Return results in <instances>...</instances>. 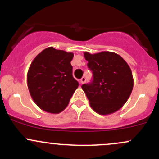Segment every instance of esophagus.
Returning <instances> with one entry per match:
<instances>
[{
  "mask_svg": "<svg viewBox=\"0 0 159 159\" xmlns=\"http://www.w3.org/2000/svg\"><path fill=\"white\" fill-rule=\"evenodd\" d=\"M85 81H86V78H85L84 77H82V78L80 79V84H84Z\"/></svg>",
  "mask_w": 159,
  "mask_h": 159,
  "instance_id": "1",
  "label": "esophagus"
}]
</instances>
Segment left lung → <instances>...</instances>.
<instances>
[{
    "label": "left lung",
    "mask_w": 159,
    "mask_h": 159,
    "mask_svg": "<svg viewBox=\"0 0 159 159\" xmlns=\"http://www.w3.org/2000/svg\"><path fill=\"white\" fill-rule=\"evenodd\" d=\"M93 71V81L81 86L90 106L99 115H110L125 104L131 93L134 78L126 61L113 52L84 53Z\"/></svg>",
    "instance_id": "left-lung-1"
}]
</instances>
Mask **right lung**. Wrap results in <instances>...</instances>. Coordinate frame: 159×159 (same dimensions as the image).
Segmentation results:
<instances>
[{
	"instance_id": "add662e5",
	"label": "right lung",
	"mask_w": 159,
	"mask_h": 159,
	"mask_svg": "<svg viewBox=\"0 0 159 159\" xmlns=\"http://www.w3.org/2000/svg\"><path fill=\"white\" fill-rule=\"evenodd\" d=\"M74 53L50 47L31 62L27 85L35 104L43 111L58 114L67 107L78 82L72 76Z\"/></svg>"
}]
</instances>
